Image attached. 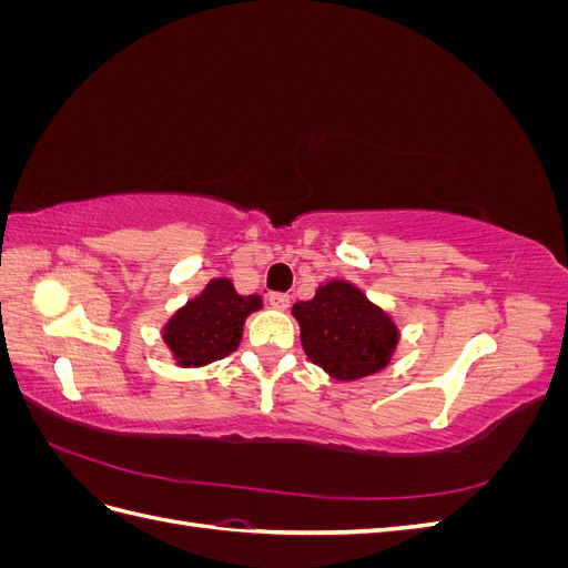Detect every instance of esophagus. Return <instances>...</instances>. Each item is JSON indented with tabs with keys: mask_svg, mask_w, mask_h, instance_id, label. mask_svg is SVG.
Returning <instances> with one entry per match:
<instances>
[{
	"mask_svg": "<svg viewBox=\"0 0 568 568\" xmlns=\"http://www.w3.org/2000/svg\"><path fill=\"white\" fill-rule=\"evenodd\" d=\"M267 301H270L272 307H277V311H286L288 303H291V296L282 294V291H274V294L267 296Z\"/></svg>",
	"mask_w": 568,
	"mask_h": 568,
	"instance_id": "obj_1",
	"label": "esophagus"
}]
</instances>
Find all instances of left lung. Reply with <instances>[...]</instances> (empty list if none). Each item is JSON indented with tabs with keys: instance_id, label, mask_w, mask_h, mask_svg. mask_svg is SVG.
<instances>
[{
	"instance_id": "1",
	"label": "left lung",
	"mask_w": 568,
	"mask_h": 568,
	"mask_svg": "<svg viewBox=\"0 0 568 568\" xmlns=\"http://www.w3.org/2000/svg\"><path fill=\"white\" fill-rule=\"evenodd\" d=\"M294 317L305 355L338 382L384 369L398 346V326L348 282L320 286L313 301L294 305Z\"/></svg>"
}]
</instances>
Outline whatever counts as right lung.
Wrapping results in <instances>:
<instances>
[{
	"label": "right lung",
	"mask_w": 568,
	"mask_h": 568,
	"mask_svg": "<svg viewBox=\"0 0 568 568\" xmlns=\"http://www.w3.org/2000/svg\"><path fill=\"white\" fill-rule=\"evenodd\" d=\"M261 305V296H239L230 280H213L170 317L163 341L182 367L211 365L236 351L246 317Z\"/></svg>",
	"instance_id": "1"
}]
</instances>
